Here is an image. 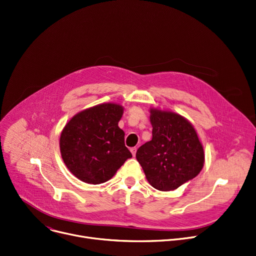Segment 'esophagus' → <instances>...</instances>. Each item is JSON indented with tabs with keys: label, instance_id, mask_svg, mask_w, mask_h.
<instances>
[{
	"label": "esophagus",
	"instance_id": "34e87169",
	"mask_svg": "<svg viewBox=\"0 0 256 256\" xmlns=\"http://www.w3.org/2000/svg\"><path fill=\"white\" fill-rule=\"evenodd\" d=\"M130 152H132V154L134 156H136V152H137V148H136V147L130 148Z\"/></svg>",
	"mask_w": 256,
	"mask_h": 256
}]
</instances>
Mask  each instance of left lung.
<instances>
[{
    "instance_id": "1",
    "label": "left lung",
    "mask_w": 256,
    "mask_h": 256,
    "mask_svg": "<svg viewBox=\"0 0 256 256\" xmlns=\"http://www.w3.org/2000/svg\"><path fill=\"white\" fill-rule=\"evenodd\" d=\"M152 140L136 153L149 184L158 190H177L200 174L202 145L192 122L168 110L150 108Z\"/></svg>"
}]
</instances>
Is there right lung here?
Instances as JSON below:
<instances>
[{
    "label": "right lung",
    "instance_id": "right-lung-1",
    "mask_svg": "<svg viewBox=\"0 0 256 256\" xmlns=\"http://www.w3.org/2000/svg\"><path fill=\"white\" fill-rule=\"evenodd\" d=\"M124 108L104 103L84 109L66 122L60 138L62 158L79 180L100 184L110 180L132 153L118 126Z\"/></svg>",
    "mask_w": 256,
    "mask_h": 256
}]
</instances>
